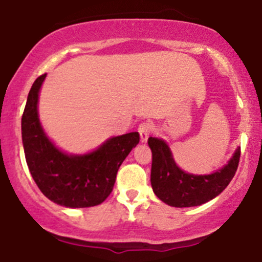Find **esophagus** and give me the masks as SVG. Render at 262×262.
<instances>
[{"label":"esophagus","mask_w":262,"mask_h":262,"mask_svg":"<svg viewBox=\"0 0 262 262\" xmlns=\"http://www.w3.org/2000/svg\"><path fill=\"white\" fill-rule=\"evenodd\" d=\"M151 130H152L151 123H148V122L141 123V124L139 125V128H138V132H139V134H140L141 143H146V141H148Z\"/></svg>","instance_id":"1"}]
</instances>
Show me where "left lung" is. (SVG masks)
<instances>
[{"mask_svg":"<svg viewBox=\"0 0 262 262\" xmlns=\"http://www.w3.org/2000/svg\"><path fill=\"white\" fill-rule=\"evenodd\" d=\"M148 144L152 152L150 175L152 191L162 202L177 208L201 206L217 197L229 185L239 165L237 146L223 167L212 173L196 175L186 172L176 164L169 144L164 139L150 137Z\"/></svg>","mask_w":262,"mask_h":262,"instance_id":"left-lung-1","label":"left lung"}]
</instances>
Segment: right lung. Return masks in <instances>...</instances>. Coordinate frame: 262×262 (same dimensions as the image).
Wrapping results in <instances>:
<instances>
[{
	"label": "right lung",
	"mask_w": 262,
	"mask_h": 262,
	"mask_svg": "<svg viewBox=\"0 0 262 262\" xmlns=\"http://www.w3.org/2000/svg\"><path fill=\"white\" fill-rule=\"evenodd\" d=\"M47 74L28 93L22 117V141L31 175L45 197L66 208H87L112 192L119 166L139 143V133L111 137L85 154H69L55 145L39 119V92Z\"/></svg>",
	"instance_id": "obj_1"
}]
</instances>
